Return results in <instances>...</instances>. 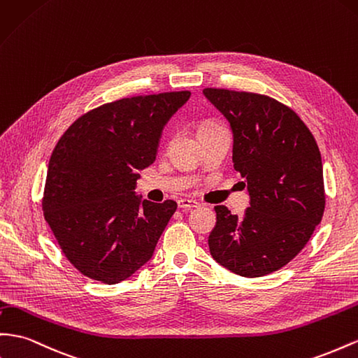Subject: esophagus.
<instances>
[{"mask_svg": "<svg viewBox=\"0 0 358 358\" xmlns=\"http://www.w3.org/2000/svg\"><path fill=\"white\" fill-rule=\"evenodd\" d=\"M178 206L180 209H192V208H199V203L192 199H180L178 200Z\"/></svg>", "mask_w": 358, "mask_h": 358, "instance_id": "1", "label": "esophagus"}]
</instances>
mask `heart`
<instances>
[{"label":"heart","mask_w":358,"mask_h":358,"mask_svg":"<svg viewBox=\"0 0 358 358\" xmlns=\"http://www.w3.org/2000/svg\"><path fill=\"white\" fill-rule=\"evenodd\" d=\"M217 123H212V122H205V123H201L200 124V128H199V131H201V129H208V128H212V127H215Z\"/></svg>","instance_id":"b5f03b06"}]
</instances>
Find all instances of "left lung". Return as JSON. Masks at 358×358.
Masks as SVG:
<instances>
[{
  "mask_svg": "<svg viewBox=\"0 0 358 358\" xmlns=\"http://www.w3.org/2000/svg\"><path fill=\"white\" fill-rule=\"evenodd\" d=\"M234 131V169L247 180L243 217L215 206L210 255L238 275L255 278L283 268L321 223L325 188L321 153L298 114L271 96L203 90Z\"/></svg>",
  "mask_w": 358,
  "mask_h": 358,
  "instance_id": "8db88e82",
  "label": "left lung"
}]
</instances>
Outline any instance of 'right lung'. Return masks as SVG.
Here are the masks:
<instances>
[{
	"label": "right lung",
	"mask_w": 358,
	"mask_h": 358,
	"mask_svg": "<svg viewBox=\"0 0 358 358\" xmlns=\"http://www.w3.org/2000/svg\"><path fill=\"white\" fill-rule=\"evenodd\" d=\"M189 96L166 92L103 103L76 119L55 144L43 217L83 275L115 285L152 257L178 203H140L135 180L155 161L164 124Z\"/></svg>",
	"instance_id": "obj_1"
}]
</instances>
